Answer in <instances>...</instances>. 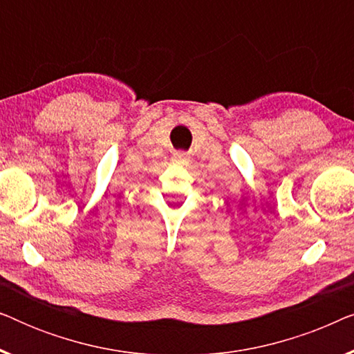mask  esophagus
<instances>
[{
  "label": "esophagus",
  "mask_w": 354,
  "mask_h": 354,
  "mask_svg": "<svg viewBox=\"0 0 354 354\" xmlns=\"http://www.w3.org/2000/svg\"><path fill=\"white\" fill-rule=\"evenodd\" d=\"M188 161H190V159H188L185 153H176V154H174V162H176V164H188Z\"/></svg>",
  "instance_id": "esophagus-1"
}]
</instances>
